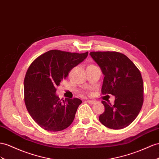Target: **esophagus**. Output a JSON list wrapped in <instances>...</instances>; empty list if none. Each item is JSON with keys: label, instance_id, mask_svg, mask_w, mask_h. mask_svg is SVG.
Segmentation results:
<instances>
[{"label": "esophagus", "instance_id": "obj_1", "mask_svg": "<svg viewBox=\"0 0 159 159\" xmlns=\"http://www.w3.org/2000/svg\"><path fill=\"white\" fill-rule=\"evenodd\" d=\"M87 102L89 103V104H94L95 103V101H94V100H87Z\"/></svg>", "mask_w": 159, "mask_h": 159}]
</instances>
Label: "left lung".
Instances as JSON below:
<instances>
[{
  "label": "left lung",
  "instance_id": "obj_1",
  "mask_svg": "<svg viewBox=\"0 0 159 159\" xmlns=\"http://www.w3.org/2000/svg\"><path fill=\"white\" fill-rule=\"evenodd\" d=\"M104 79L101 93L115 96L114 103L102 101L104 112L99 121L107 128L119 129L136 118L144 101L143 80L140 70L125 55L117 52H91Z\"/></svg>",
  "mask_w": 159,
  "mask_h": 159
}]
</instances>
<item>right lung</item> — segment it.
Returning <instances> with one entry per match:
<instances>
[{
  "mask_svg": "<svg viewBox=\"0 0 159 159\" xmlns=\"http://www.w3.org/2000/svg\"><path fill=\"white\" fill-rule=\"evenodd\" d=\"M87 56L88 52L79 54L52 50L31 64L24 79V101L28 112L41 128L58 132L72 123L82 101L60 99L56 95V87Z\"/></svg>",
  "mask_w": 159,
  "mask_h": 159,
  "instance_id": "1",
  "label": "right lung"
}]
</instances>
